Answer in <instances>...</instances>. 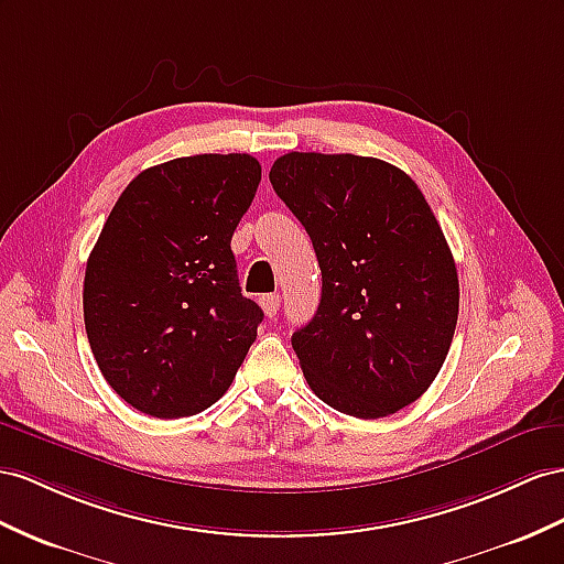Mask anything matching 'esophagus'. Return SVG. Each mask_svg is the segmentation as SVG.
<instances>
[{"label":"esophagus","instance_id":"esophagus-1","mask_svg":"<svg viewBox=\"0 0 564 564\" xmlns=\"http://www.w3.org/2000/svg\"><path fill=\"white\" fill-rule=\"evenodd\" d=\"M259 305H262L267 316H276V312L281 307V297L276 293H273V295H262V297H259Z\"/></svg>","mask_w":564,"mask_h":564}]
</instances>
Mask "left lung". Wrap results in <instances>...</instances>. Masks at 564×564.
Segmentation results:
<instances>
[{
  "label": "left lung",
  "instance_id": "left-lung-1",
  "mask_svg": "<svg viewBox=\"0 0 564 564\" xmlns=\"http://www.w3.org/2000/svg\"><path fill=\"white\" fill-rule=\"evenodd\" d=\"M273 191L312 238L322 300L293 334L316 398L357 420L408 408L451 350L459 283L416 183L373 156L288 152Z\"/></svg>",
  "mask_w": 564,
  "mask_h": 564
}]
</instances>
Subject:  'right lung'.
I'll return each instance as SVG.
<instances>
[{"label":"right lung","mask_w":564,"mask_h":564,"mask_svg":"<svg viewBox=\"0 0 564 564\" xmlns=\"http://www.w3.org/2000/svg\"><path fill=\"white\" fill-rule=\"evenodd\" d=\"M259 181L250 154L178 156L138 173L113 205L83 314L99 371L131 408L178 420L234 383L264 319L230 250Z\"/></svg>","instance_id":"add662e5"}]
</instances>
